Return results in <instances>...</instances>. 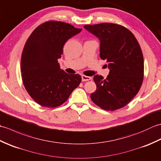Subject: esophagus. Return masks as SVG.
Listing matches in <instances>:
<instances>
[{"mask_svg":"<svg viewBox=\"0 0 161 161\" xmlns=\"http://www.w3.org/2000/svg\"><path fill=\"white\" fill-rule=\"evenodd\" d=\"M91 80V77L86 76V75H81V80H82V81H89V80Z\"/></svg>","mask_w":161,"mask_h":161,"instance_id":"obj_1","label":"esophagus"}]
</instances>
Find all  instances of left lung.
I'll return each mask as SVG.
<instances>
[{
  "instance_id": "obj_1",
  "label": "left lung",
  "mask_w": 161,
  "mask_h": 161,
  "mask_svg": "<svg viewBox=\"0 0 161 161\" xmlns=\"http://www.w3.org/2000/svg\"><path fill=\"white\" fill-rule=\"evenodd\" d=\"M84 28L100 41V56L108 63L106 79L96 75V91L91 98L99 107L115 111L129 103L141 87L144 77L142 53L135 36L125 27L103 23Z\"/></svg>"
}]
</instances>
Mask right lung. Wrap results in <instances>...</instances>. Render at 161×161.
I'll list each match as a JSON object with an SVG mask.
<instances>
[{
	"instance_id": "right-lung-1",
	"label": "right lung",
	"mask_w": 161,
	"mask_h": 161,
	"mask_svg": "<svg viewBox=\"0 0 161 161\" xmlns=\"http://www.w3.org/2000/svg\"><path fill=\"white\" fill-rule=\"evenodd\" d=\"M81 31L69 23L49 20L37 27L27 40L20 60L23 83L42 107H59L80 85V75L66 73L58 59L65 43Z\"/></svg>"
}]
</instances>
